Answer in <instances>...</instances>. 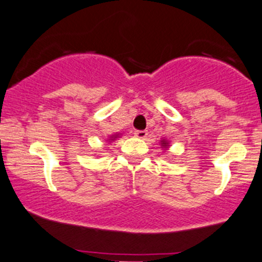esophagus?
<instances>
[{
    "instance_id": "1",
    "label": "esophagus",
    "mask_w": 262,
    "mask_h": 262,
    "mask_svg": "<svg viewBox=\"0 0 262 262\" xmlns=\"http://www.w3.org/2000/svg\"><path fill=\"white\" fill-rule=\"evenodd\" d=\"M147 135H148V132L146 130H136L135 131V136L139 137V139H146Z\"/></svg>"
}]
</instances>
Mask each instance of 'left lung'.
<instances>
[{
  "label": "left lung",
  "mask_w": 262,
  "mask_h": 262,
  "mask_svg": "<svg viewBox=\"0 0 262 262\" xmlns=\"http://www.w3.org/2000/svg\"><path fill=\"white\" fill-rule=\"evenodd\" d=\"M162 145H164V146H166V143H164V142H163V143H162Z\"/></svg>",
  "instance_id": "8db88e82"
}]
</instances>
